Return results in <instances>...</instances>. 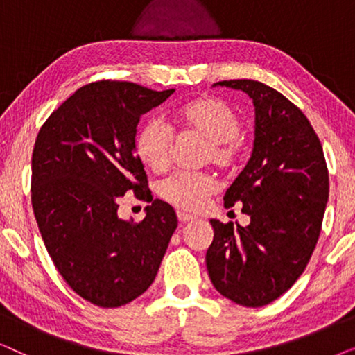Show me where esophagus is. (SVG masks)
<instances>
[{
	"label": "esophagus",
	"instance_id": "34e87169",
	"mask_svg": "<svg viewBox=\"0 0 355 355\" xmlns=\"http://www.w3.org/2000/svg\"><path fill=\"white\" fill-rule=\"evenodd\" d=\"M178 220L181 223H187V221L196 220V216L189 215V213H186V211H178Z\"/></svg>",
	"mask_w": 355,
	"mask_h": 355
}]
</instances>
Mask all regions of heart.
<instances>
[{"label":"heart","instance_id":"1","mask_svg":"<svg viewBox=\"0 0 355 355\" xmlns=\"http://www.w3.org/2000/svg\"><path fill=\"white\" fill-rule=\"evenodd\" d=\"M173 121L178 128L200 134L208 140L205 158L220 168L231 166L237 155L241 119L230 105L215 96H198L179 106ZM171 130L163 121L150 118L135 135V153L153 173H163L171 157ZM216 191L210 176L200 173H176L159 186V196L171 205L197 211Z\"/></svg>","mask_w":355,"mask_h":355}]
</instances>
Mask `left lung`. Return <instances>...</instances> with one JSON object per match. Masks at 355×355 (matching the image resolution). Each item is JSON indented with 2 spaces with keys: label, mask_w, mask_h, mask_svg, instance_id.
I'll return each instance as SVG.
<instances>
[{
  "label": "left lung",
  "mask_w": 355,
  "mask_h": 355,
  "mask_svg": "<svg viewBox=\"0 0 355 355\" xmlns=\"http://www.w3.org/2000/svg\"><path fill=\"white\" fill-rule=\"evenodd\" d=\"M213 87L242 90L255 108L254 148L227 189L225 207L242 203L247 226L210 220L207 270L215 289L244 307H263L304 273L317 245L329 179L309 119L278 90L250 79Z\"/></svg>",
  "instance_id": "obj_1"
}]
</instances>
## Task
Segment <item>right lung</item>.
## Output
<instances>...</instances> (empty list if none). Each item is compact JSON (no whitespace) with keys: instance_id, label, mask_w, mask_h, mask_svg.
<instances>
[{"instance_id":"obj_1","label":"right lung","mask_w":355,"mask_h":355,"mask_svg":"<svg viewBox=\"0 0 355 355\" xmlns=\"http://www.w3.org/2000/svg\"><path fill=\"white\" fill-rule=\"evenodd\" d=\"M174 89L132 82L80 87L53 111L32 155V207L58 271L80 297L121 307L150 288L178 227L169 203L147 189L135 155L140 116ZM128 190L150 202L140 223L117 215Z\"/></svg>"}]
</instances>
